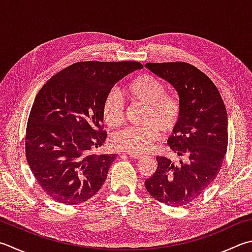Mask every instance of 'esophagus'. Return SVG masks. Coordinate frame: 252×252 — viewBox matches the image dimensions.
<instances>
[{"instance_id": "34e87169", "label": "esophagus", "mask_w": 252, "mask_h": 252, "mask_svg": "<svg viewBox=\"0 0 252 252\" xmlns=\"http://www.w3.org/2000/svg\"><path fill=\"white\" fill-rule=\"evenodd\" d=\"M129 157H131V158H134V159H142V158H145V156L136 155V154H129Z\"/></svg>"}]
</instances>
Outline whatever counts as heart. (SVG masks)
<instances>
[{
    "mask_svg": "<svg viewBox=\"0 0 252 252\" xmlns=\"http://www.w3.org/2000/svg\"><path fill=\"white\" fill-rule=\"evenodd\" d=\"M131 103L146 106L142 117L144 127H128L112 137V146L116 150L142 155L153 148L159 139L160 131L164 135L177 129L182 117L179 98L168 94L164 83L155 75L140 74L131 79L124 89ZM102 114L104 122L116 128L124 122V104L120 94L110 92L104 98Z\"/></svg>",
    "mask_w": 252,
    "mask_h": 252,
    "instance_id": "obj_1",
    "label": "heart"
}]
</instances>
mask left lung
Wrapping results in <instances>:
<instances>
[{
  "instance_id": "8db88e82",
  "label": "left lung",
  "mask_w": 252,
  "mask_h": 252,
  "mask_svg": "<svg viewBox=\"0 0 252 252\" xmlns=\"http://www.w3.org/2000/svg\"><path fill=\"white\" fill-rule=\"evenodd\" d=\"M146 67L179 94L182 117L168 144L185 161L174 164L167 157H157L158 167L145 185L158 202L183 206L203 194L221 169L228 145L226 107L216 85L194 65L178 61Z\"/></svg>"
}]
</instances>
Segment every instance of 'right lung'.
<instances>
[{
  "instance_id": "obj_1",
  "label": "right lung",
  "mask_w": 252,
  "mask_h": 252,
  "mask_svg": "<svg viewBox=\"0 0 252 252\" xmlns=\"http://www.w3.org/2000/svg\"><path fill=\"white\" fill-rule=\"evenodd\" d=\"M137 61H80L44 84L27 121L28 165L47 195L75 205L95 195L116 155H96L107 132L102 106L112 88L134 70Z\"/></svg>"
}]
</instances>
